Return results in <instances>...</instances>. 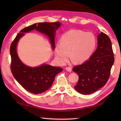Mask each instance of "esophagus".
Returning <instances> with one entry per match:
<instances>
[{
  "label": "esophagus",
  "mask_w": 121,
  "mask_h": 121,
  "mask_svg": "<svg viewBox=\"0 0 121 121\" xmlns=\"http://www.w3.org/2000/svg\"><path fill=\"white\" fill-rule=\"evenodd\" d=\"M65 69L68 71H69V72H71V70H72V68L70 67H65Z\"/></svg>",
  "instance_id": "esophagus-1"
}]
</instances>
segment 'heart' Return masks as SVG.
<instances>
[{
  "mask_svg": "<svg viewBox=\"0 0 121 121\" xmlns=\"http://www.w3.org/2000/svg\"><path fill=\"white\" fill-rule=\"evenodd\" d=\"M96 46V38L93 33L81 30H70L63 35L61 43L56 46V57L59 63H65L70 56L77 63L85 62L92 54Z\"/></svg>",
  "mask_w": 121,
  "mask_h": 121,
  "instance_id": "heart-1",
  "label": "heart"
}]
</instances>
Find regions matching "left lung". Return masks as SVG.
I'll return each mask as SVG.
<instances>
[{
    "label": "left lung",
    "instance_id": "obj_1",
    "mask_svg": "<svg viewBox=\"0 0 121 121\" xmlns=\"http://www.w3.org/2000/svg\"><path fill=\"white\" fill-rule=\"evenodd\" d=\"M114 62L111 40L107 35L101 32L98 36V47L92 56L82 65L73 68L79 77L75 89L86 95L104 86L109 79Z\"/></svg>",
    "mask_w": 121,
    "mask_h": 121
}]
</instances>
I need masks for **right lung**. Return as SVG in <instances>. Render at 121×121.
Instances as JSON below:
<instances>
[{"instance_id":"1","label":"right lung","mask_w":121,"mask_h":121,"mask_svg":"<svg viewBox=\"0 0 121 121\" xmlns=\"http://www.w3.org/2000/svg\"><path fill=\"white\" fill-rule=\"evenodd\" d=\"M60 25L59 22L35 23L22 29L20 33L16 35L11 45V72L17 82L30 93L37 95L48 90L52 86L56 76L62 71L63 69L48 65H43L36 68L26 66L21 62L17 54L16 45L18 41L24 35V32L36 29L37 31L48 36L52 48L54 49L55 32Z\"/></svg>"}]
</instances>
